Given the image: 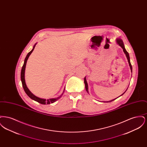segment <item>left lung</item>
<instances>
[{"label":"left lung","mask_w":147,"mask_h":147,"mask_svg":"<svg viewBox=\"0 0 147 147\" xmlns=\"http://www.w3.org/2000/svg\"><path fill=\"white\" fill-rule=\"evenodd\" d=\"M116 42H117V44L119 45V46L120 47H121V48L123 49V51L124 53H125L126 57H127V60H128V63H129V65L130 68H131V72L132 73V65H131V62H130V58H129V56L128 53L127 52V51H126V49H125V46H124V44H123V41H122L121 38H117V39H116ZM84 83H85V89H86V90L87 91V92H88V93H89V91H88V83H87V82H86V78H85V77L84 78ZM125 92H124V93H123L121 95H123V94H125ZM116 98L113 99L112 100H110V101H102V102H111L112 101L115 100V99H116Z\"/></svg>","instance_id":"obj_1"}]
</instances>
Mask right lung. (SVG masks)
Listing matches in <instances>:
<instances>
[{"instance_id": "obj_1", "label": "right lung", "mask_w": 147, "mask_h": 147, "mask_svg": "<svg viewBox=\"0 0 147 147\" xmlns=\"http://www.w3.org/2000/svg\"><path fill=\"white\" fill-rule=\"evenodd\" d=\"M36 44H35L33 47L32 49L30 52H28V54L27 55V56L26 57L25 59V61H24V63L23 64V66L22 67V69H21V82H22V86H23V88H24V90L25 92H26V94L28 95V96L30 98H31V99L35 100L36 101L41 104H43V105H46V104H52V103H53L55 102H56L57 100H58L59 98L61 97H62V95H63V93L64 92V91H63L62 94L57 98H49V99H43V98H38V97H37L36 96L34 95L31 91L29 90L26 85V83H25V68H26V62H27V61L28 59V57L31 54V53L32 52V51H34V49H35V46H36Z\"/></svg>"}]
</instances>
